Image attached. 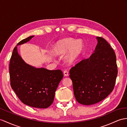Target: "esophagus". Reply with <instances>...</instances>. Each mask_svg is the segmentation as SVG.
I'll list each match as a JSON object with an SVG mask.
<instances>
[{
	"label": "esophagus",
	"instance_id": "34e87169",
	"mask_svg": "<svg viewBox=\"0 0 127 127\" xmlns=\"http://www.w3.org/2000/svg\"><path fill=\"white\" fill-rule=\"evenodd\" d=\"M64 74L65 76H68V72L67 70H65L64 72Z\"/></svg>",
	"mask_w": 127,
	"mask_h": 127
}]
</instances>
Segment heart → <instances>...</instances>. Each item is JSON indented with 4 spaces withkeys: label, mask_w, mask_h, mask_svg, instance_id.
<instances>
[{
    "label": "heart",
    "mask_w": 127,
    "mask_h": 127,
    "mask_svg": "<svg viewBox=\"0 0 127 127\" xmlns=\"http://www.w3.org/2000/svg\"><path fill=\"white\" fill-rule=\"evenodd\" d=\"M83 48L84 45L81 40L67 38L57 42L54 46L53 51L57 55H64L69 51L65 58V60L67 63L71 64L82 53Z\"/></svg>",
    "instance_id": "b5f03b06"
}]
</instances>
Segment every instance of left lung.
I'll list each match as a JSON object with an SVG mask.
<instances>
[{"label":"left lung","instance_id":"8db88e82","mask_svg":"<svg viewBox=\"0 0 127 127\" xmlns=\"http://www.w3.org/2000/svg\"><path fill=\"white\" fill-rule=\"evenodd\" d=\"M96 39L94 53L69 71L74 96L83 105L95 104L107 97L113 90L117 75L113 49L102 37L97 36Z\"/></svg>","mask_w":127,"mask_h":127}]
</instances>
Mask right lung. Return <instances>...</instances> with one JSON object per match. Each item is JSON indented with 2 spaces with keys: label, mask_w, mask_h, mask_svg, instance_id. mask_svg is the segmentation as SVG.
I'll return each mask as SVG.
<instances>
[{
  "label": "right lung",
  "mask_w": 127,
  "mask_h": 127,
  "mask_svg": "<svg viewBox=\"0 0 127 127\" xmlns=\"http://www.w3.org/2000/svg\"><path fill=\"white\" fill-rule=\"evenodd\" d=\"M30 36L17 46L33 38ZM14 47L9 65L11 86L18 98L25 104L34 108H47L53 102L55 93L64 77L60 69L36 68L25 62Z\"/></svg>",
  "instance_id": "obj_1"
}]
</instances>
